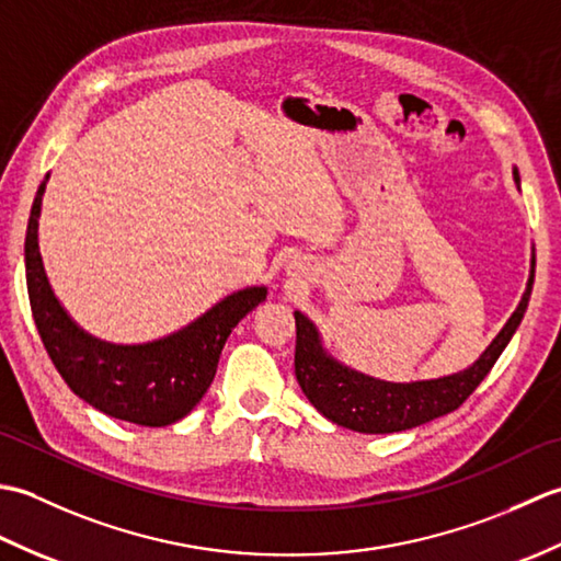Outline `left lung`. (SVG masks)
I'll return each mask as SVG.
<instances>
[{"mask_svg": "<svg viewBox=\"0 0 561 561\" xmlns=\"http://www.w3.org/2000/svg\"><path fill=\"white\" fill-rule=\"evenodd\" d=\"M514 183L520 190V175L514 169ZM535 282V250L530 255V274L526 291H523L516 311L511 313L506 325L499 335L486 344V350L462 371L410 380V383H392V380L374 378L356 371L344 362L335 359L325 347L318 325L301 311H294L296 318V380L304 396L311 400L313 408L344 428L362 434H392L404 428L420 426L444 416L470 398L484 376L492 371L499 356L506 350L511 337L516 335L523 316L530 301Z\"/></svg>", "mask_w": 561, "mask_h": 561, "instance_id": "obj_1", "label": "left lung"}]
</instances>
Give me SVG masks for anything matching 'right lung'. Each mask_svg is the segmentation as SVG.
Masks as SVG:
<instances>
[{
    "instance_id": "1",
    "label": "right lung",
    "mask_w": 561,
    "mask_h": 561,
    "mask_svg": "<svg viewBox=\"0 0 561 561\" xmlns=\"http://www.w3.org/2000/svg\"><path fill=\"white\" fill-rule=\"evenodd\" d=\"M47 181L50 173L33 199L23 265L35 328L55 368L75 396L115 420L141 426L183 420L211 386L226 340L267 299V287L257 284L224 296L193 323L149 342L117 344L91 335L57 299L43 265L38 226Z\"/></svg>"
}]
</instances>
